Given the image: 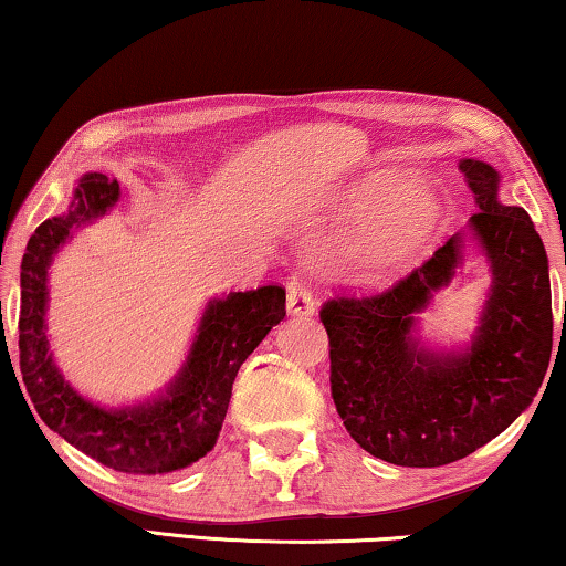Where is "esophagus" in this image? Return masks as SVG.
Here are the masks:
<instances>
[{
    "label": "esophagus",
    "instance_id": "1",
    "mask_svg": "<svg viewBox=\"0 0 566 566\" xmlns=\"http://www.w3.org/2000/svg\"><path fill=\"white\" fill-rule=\"evenodd\" d=\"M289 314L291 316H312L314 314V293L304 277H291L289 283Z\"/></svg>",
    "mask_w": 566,
    "mask_h": 566
}]
</instances>
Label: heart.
I'll use <instances>...</instances> for the list:
<instances>
[{"label": "heart", "instance_id": "1", "mask_svg": "<svg viewBox=\"0 0 566 566\" xmlns=\"http://www.w3.org/2000/svg\"><path fill=\"white\" fill-rule=\"evenodd\" d=\"M397 188V177L378 175L347 192L337 216L360 227L355 260L368 275L384 277L412 265L428 247L440 219L438 196L428 185L409 182Z\"/></svg>", "mask_w": 566, "mask_h": 566}]
</instances>
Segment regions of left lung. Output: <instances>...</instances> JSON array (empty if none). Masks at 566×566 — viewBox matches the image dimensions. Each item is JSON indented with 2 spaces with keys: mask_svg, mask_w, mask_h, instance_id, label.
<instances>
[{
  "mask_svg": "<svg viewBox=\"0 0 566 566\" xmlns=\"http://www.w3.org/2000/svg\"><path fill=\"white\" fill-rule=\"evenodd\" d=\"M476 213L469 229L490 260L492 285L463 350H430L417 314L453 281L467 237L453 234L389 291L322 306L332 399L363 451L397 467H446L474 453L531 407L554 345L552 283L531 216L497 198L500 172L461 159Z\"/></svg>",
  "mask_w": 566,
  "mask_h": 566,
  "instance_id": "1",
  "label": "left lung"
}]
</instances>
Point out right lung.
<instances>
[{
	"label": "right lung",
	"instance_id": "add662e5",
	"mask_svg": "<svg viewBox=\"0 0 566 566\" xmlns=\"http://www.w3.org/2000/svg\"><path fill=\"white\" fill-rule=\"evenodd\" d=\"M118 198V182L87 172L66 213L45 219L30 237L20 273V374L35 412L66 443L115 471L169 474L216 446L237 370L283 322L285 289L262 285L208 301L188 358L165 394L123 409L92 405L61 376L49 350V268L74 229L105 216Z\"/></svg>",
	"mask_w": 566,
	"mask_h": 566
}]
</instances>
